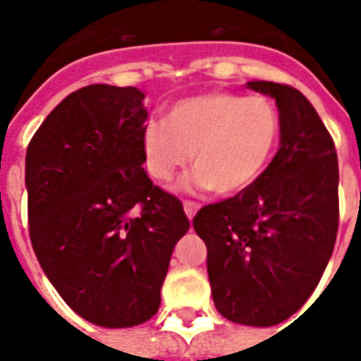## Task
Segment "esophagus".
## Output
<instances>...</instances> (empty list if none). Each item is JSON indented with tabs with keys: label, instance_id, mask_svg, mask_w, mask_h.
I'll use <instances>...</instances> for the list:
<instances>
[{
	"label": "esophagus",
	"instance_id": "esophagus-1",
	"mask_svg": "<svg viewBox=\"0 0 361 361\" xmlns=\"http://www.w3.org/2000/svg\"><path fill=\"white\" fill-rule=\"evenodd\" d=\"M183 211L188 214V219L191 220L195 216V212L199 211V204H197L195 201H183Z\"/></svg>",
	"mask_w": 361,
	"mask_h": 361
}]
</instances>
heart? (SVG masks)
Listing matches in <instances>:
<instances>
[{
    "label": "heart",
    "instance_id": "b5f03b06",
    "mask_svg": "<svg viewBox=\"0 0 361 361\" xmlns=\"http://www.w3.org/2000/svg\"><path fill=\"white\" fill-rule=\"evenodd\" d=\"M280 139V116L265 96L232 92L191 96L168 110L166 121L142 129V158L152 180L166 183L188 166L185 189L232 195L259 180Z\"/></svg>",
    "mask_w": 361,
    "mask_h": 361
}]
</instances>
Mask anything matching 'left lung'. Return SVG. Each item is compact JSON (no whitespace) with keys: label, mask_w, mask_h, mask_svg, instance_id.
I'll list each match as a JSON object with an SVG mask.
<instances>
[{"label":"left lung","mask_w":361,"mask_h":361,"mask_svg":"<svg viewBox=\"0 0 361 361\" xmlns=\"http://www.w3.org/2000/svg\"><path fill=\"white\" fill-rule=\"evenodd\" d=\"M276 100L280 149L255 183L203 207L193 228L220 315L272 326L307 302L338 230V158L310 100L290 85L247 82Z\"/></svg>","instance_id":"8db88e82"}]
</instances>
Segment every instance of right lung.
<instances>
[{"label":"right lung","instance_id":"obj_1","mask_svg":"<svg viewBox=\"0 0 361 361\" xmlns=\"http://www.w3.org/2000/svg\"><path fill=\"white\" fill-rule=\"evenodd\" d=\"M145 94L89 85L50 111L25 164L38 263L82 319L123 329L160 307L173 245L189 230L178 197L142 170Z\"/></svg>","mask_w":361,"mask_h":361}]
</instances>
